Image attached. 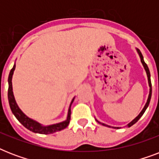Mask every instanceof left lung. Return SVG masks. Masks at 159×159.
<instances>
[{"instance_id":"obj_1","label":"left lung","mask_w":159,"mask_h":159,"mask_svg":"<svg viewBox=\"0 0 159 159\" xmlns=\"http://www.w3.org/2000/svg\"><path fill=\"white\" fill-rule=\"evenodd\" d=\"M136 50H137V52H138L139 55V57H140V60H141V62H142V64H143V67H144V70L146 71V73H147V77H148V86H149V94H148V100H147V102H146L145 106H144V107L143 108V110L141 111V112L138 115V116H136L135 118L133 120L131 121V122H129V123L127 125V126L128 127H130V126H132L133 125H134V124L137 122V121L139 120V119L141 118V116H143V113L145 112L146 109L148 108V105H149V102H150V100H151V96H152V84H151V79H150V72H149V69H148V66H147V64L145 63V62H144V60H143V55H142V53H141L140 50L139 49H138V48H136ZM96 120L98 122V123L102 124V125H105V126H108V127H111L110 125H106V124H103V123H101L100 121H98L96 119ZM112 128H115V129H119V127H112Z\"/></svg>"}]
</instances>
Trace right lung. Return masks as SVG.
<instances>
[{"label": "right lung", "instance_id": "obj_1", "mask_svg": "<svg viewBox=\"0 0 159 159\" xmlns=\"http://www.w3.org/2000/svg\"><path fill=\"white\" fill-rule=\"evenodd\" d=\"M16 69V63L14 64L12 69L10 72L8 77V100L9 104H10V107L12 111V113L14 114V116H16V119L23 125L26 129H28L29 130L32 131L34 133L42 134H53L54 132H57L65 129L68 125V124L70 122V119H71V106H72V102L74 101V98L72 100L71 104H70L69 109H68V112H67V119L62 122L60 123L53 124V125H42L41 124L37 122L34 120H32L30 117L26 116L25 114L24 113L23 111H21L20 107L18 106L17 103L16 102L15 97L13 94V89H12V76H13L14 71Z\"/></svg>", "mask_w": 159, "mask_h": 159}]
</instances>
